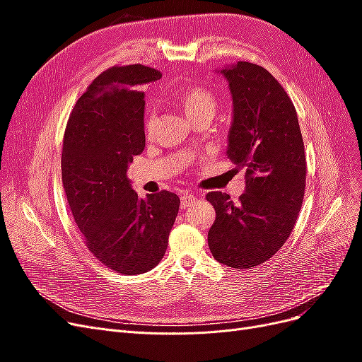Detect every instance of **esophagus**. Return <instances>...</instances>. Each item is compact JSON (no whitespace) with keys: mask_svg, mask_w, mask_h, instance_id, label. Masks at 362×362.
Instances as JSON below:
<instances>
[{"mask_svg":"<svg viewBox=\"0 0 362 362\" xmlns=\"http://www.w3.org/2000/svg\"><path fill=\"white\" fill-rule=\"evenodd\" d=\"M194 201H196V196L194 194H192V193H184L182 196H181V208H189V206H192L193 204H194Z\"/></svg>","mask_w":362,"mask_h":362,"instance_id":"34e87169","label":"esophagus"}]
</instances>
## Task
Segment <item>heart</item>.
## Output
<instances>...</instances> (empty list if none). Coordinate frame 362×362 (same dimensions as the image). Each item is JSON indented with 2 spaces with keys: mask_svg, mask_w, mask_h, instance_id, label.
<instances>
[{
  "mask_svg": "<svg viewBox=\"0 0 362 362\" xmlns=\"http://www.w3.org/2000/svg\"><path fill=\"white\" fill-rule=\"evenodd\" d=\"M172 103L177 105L192 124L198 120H210L217 108L216 95L204 86H187L175 90L172 95ZM146 133L154 128V117L149 116L145 122Z\"/></svg>",
  "mask_w": 362,
  "mask_h": 362,
  "instance_id": "heart-1",
  "label": "heart"
}]
</instances>
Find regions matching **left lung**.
Segmentation results:
<instances>
[{
	"mask_svg": "<svg viewBox=\"0 0 362 362\" xmlns=\"http://www.w3.org/2000/svg\"><path fill=\"white\" fill-rule=\"evenodd\" d=\"M216 72L233 98L226 156L246 169V185L238 204L226 193L206 194L216 210L208 246L222 264L250 269L275 255L293 231L306 180L303 140L296 108L269 71L237 62Z\"/></svg>",
	"mask_w": 362,
	"mask_h": 362,
	"instance_id": "obj_1",
	"label": "left lung"
}]
</instances>
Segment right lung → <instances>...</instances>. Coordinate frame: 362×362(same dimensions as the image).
I'll return each mask as SVG.
<instances>
[{
    "label": "right lung",
    "mask_w": 362,
    "mask_h": 362,
    "mask_svg": "<svg viewBox=\"0 0 362 362\" xmlns=\"http://www.w3.org/2000/svg\"><path fill=\"white\" fill-rule=\"evenodd\" d=\"M161 76L129 64L96 76L76 101L64 131L62 180L75 223L103 264L120 275L154 269L166 252L180 198H146L131 187L129 163L145 149V92Z\"/></svg>",
    "instance_id": "right-lung-1"
}]
</instances>
